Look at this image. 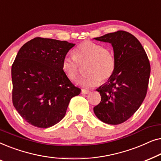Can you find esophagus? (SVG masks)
I'll list each match as a JSON object with an SVG mask.
<instances>
[{"mask_svg":"<svg viewBox=\"0 0 161 161\" xmlns=\"http://www.w3.org/2000/svg\"><path fill=\"white\" fill-rule=\"evenodd\" d=\"M89 90H86V89H82L81 90V93H82L83 94H88L89 93Z\"/></svg>","mask_w":161,"mask_h":161,"instance_id":"obj_1","label":"esophagus"}]
</instances>
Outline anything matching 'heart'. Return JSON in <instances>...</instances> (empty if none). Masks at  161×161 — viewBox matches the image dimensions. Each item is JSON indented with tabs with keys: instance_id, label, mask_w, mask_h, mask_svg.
Wrapping results in <instances>:
<instances>
[{
	"instance_id": "heart-1",
	"label": "heart",
	"mask_w": 161,
	"mask_h": 161,
	"mask_svg": "<svg viewBox=\"0 0 161 161\" xmlns=\"http://www.w3.org/2000/svg\"><path fill=\"white\" fill-rule=\"evenodd\" d=\"M72 56H65L61 63V69L69 80H76L79 75V66L86 65V75L79 79L78 83L85 88L97 86L111 78L116 67L114 53L108 47L91 41H84L72 51Z\"/></svg>"
}]
</instances>
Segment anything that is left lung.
<instances>
[{"label": "left lung", "instance_id": "1", "mask_svg": "<svg viewBox=\"0 0 161 161\" xmlns=\"http://www.w3.org/2000/svg\"><path fill=\"white\" fill-rule=\"evenodd\" d=\"M94 39L111 44L116 67L107 83L97 89L101 101L94 112L106 124H121L135 114L146 97L150 64L142 44L128 32L118 31Z\"/></svg>", "mask_w": 161, "mask_h": 161}]
</instances>
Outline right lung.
<instances>
[{"mask_svg": "<svg viewBox=\"0 0 161 161\" xmlns=\"http://www.w3.org/2000/svg\"><path fill=\"white\" fill-rule=\"evenodd\" d=\"M75 44L41 37L28 41L12 67V102L29 124L47 128L64 117L72 97L81 90L61 69V63Z\"/></svg>", "mask_w": 161, "mask_h": 161, "instance_id": "add662e5", "label": "right lung"}]
</instances>
